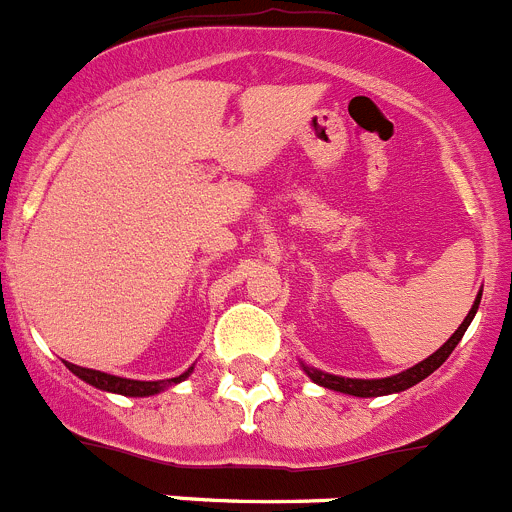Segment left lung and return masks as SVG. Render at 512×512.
<instances>
[{
    "instance_id": "left-lung-1",
    "label": "left lung",
    "mask_w": 512,
    "mask_h": 512,
    "mask_svg": "<svg viewBox=\"0 0 512 512\" xmlns=\"http://www.w3.org/2000/svg\"><path fill=\"white\" fill-rule=\"evenodd\" d=\"M480 298H482V290L477 293L475 303H472L470 313L465 315V321L460 323V328H457L455 333H452L450 338H447V343H442V346L437 348V351L432 353V356H427L424 361H419V364H414L412 369L401 371V374H394V376H384V379H348V376H336V374H328V371H321V369H313V366H303V371L308 374V379L313 381V384L323 386V389H333V391H341V394H351V396H361V399H369V396H386V394H399V391H407L412 389L414 384H419L422 379H427L429 374H434V371L439 369V366L447 361V356H450L452 351H455L457 343L462 341V336H465L467 326L472 323V318H475L477 308H480Z\"/></svg>"
}]
</instances>
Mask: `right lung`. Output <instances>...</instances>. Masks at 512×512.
Segmentation results:
<instances>
[{"mask_svg":"<svg viewBox=\"0 0 512 512\" xmlns=\"http://www.w3.org/2000/svg\"><path fill=\"white\" fill-rule=\"evenodd\" d=\"M70 371H73L78 379H83L85 384L95 386L100 391H108V394H121V396H154L161 394L164 389L169 386L181 384L184 379H189L194 366L184 371L181 376H174V379H164V381H136V379H123V376H113V374H105V371H95V369H85V366H75L65 361Z\"/></svg>","mask_w":512,"mask_h":512,"instance_id":"right-lung-1","label":"right lung"}]
</instances>
